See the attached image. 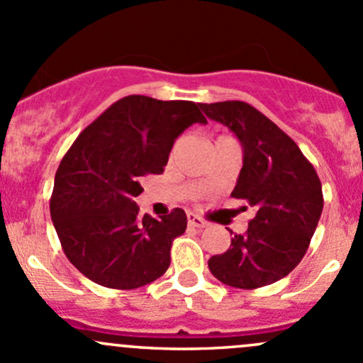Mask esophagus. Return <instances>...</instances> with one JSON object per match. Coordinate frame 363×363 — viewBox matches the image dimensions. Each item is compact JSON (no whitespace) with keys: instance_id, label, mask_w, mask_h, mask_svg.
<instances>
[{"instance_id":"1","label":"esophagus","mask_w":363,"mask_h":363,"mask_svg":"<svg viewBox=\"0 0 363 363\" xmlns=\"http://www.w3.org/2000/svg\"><path fill=\"white\" fill-rule=\"evenodd\" d=\"M188 223H189V226H193V228L207 226V220H203L200 216H196L194 212H188Z\"/></svg>"}]
</instances>
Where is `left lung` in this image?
<instances>
[{"label":"left lung","instance_id":"8db88e82","mask_svg":"<svg viewBox=\"0 0 363 363\" xmlns=\"http://www.w3.org/2000/svg\"><path fill=\"white\" fill-rule=\"evenodd\" d=\"M243 147V167L231 196L255 207L245 235H235L208 269L236 289L274 284L301 262L323 208L322 182L296 143L269 118L242 101L201 104Z\"/></svg>","mask_w":363,"mask_h":363}]
</instances>
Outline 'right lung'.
<instances>
[{"instance_id": "right-lung-1", "label": "right lung", "mask_w": 363, "mask_h": 363, "mask_svg": "<svg viewBox=\"0 0 363 363\" xmlns=\"http://www.w3.org/2000/svg\"><path fill=\"white\" fill-rule=\"evenodd\" d=\"M207 123L200 104L128 95L89 125L55 174L50 216L71 264L95 284L130 291L170 266L174 238L188 226L182 208L140 216V177L162 174L175 139Z\"/></svg>"}]
</instances>
